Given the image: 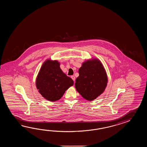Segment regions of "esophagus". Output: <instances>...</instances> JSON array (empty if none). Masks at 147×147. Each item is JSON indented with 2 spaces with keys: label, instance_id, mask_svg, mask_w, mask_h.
<instances>
[{
  "label": "esophagus",
  "instance_id": "34e87169",
  "mask_svg": "<svg viewBox=\"0 0 147 147\" xmlns=\"http://www.w3.org/2000/svg\"><path fill=\"white\" fill-rule=\"evenodd\" d=\"M71 79H72V80H74V81H75V77L74 76H71Z\"/></svg>",
  "mask_w": 147,
  "mask_h": 147
}]
</instances>
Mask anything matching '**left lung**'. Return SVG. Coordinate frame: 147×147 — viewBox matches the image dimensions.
<instances>
[{
  "label": "left lung",
  "mask_w": 147,
  "mask_h": 147,
  "mask_svg": "<svg viewBox=\"0 0 147 147\" xmlns=\"http://www.w3.org/2000/svg\"><path fill=\"white\" fill-rule=\"evenodd\" d=\"M78 72L79 76L76 80L75 87L84 98L92 101L103 93L108 78L99 60L95 58L84 61Z\"/></svg>",
  "instance_id": "8db88e82"
}]
</instances>
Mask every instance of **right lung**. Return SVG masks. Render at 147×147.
I'll return each mask as SVG.
<instances>
[{
    "label": "right lung",
    "instance_id": "add662e5",
    "mask_svg": "<svg viewBox=\"0 0 147 147\" xmlns=\"http://www.w3.org/2000/svg\"><path fill=\"white\" fill-rule=\"evenodd\" d=\"M36 84L42 97L55 101L59 100L65 91L73 86L74 81L63 72L58 61L48 59L38 72Z\"/></svg>",
    "mask_w": 147,
    "mask_h": 147
}]
</instances>
